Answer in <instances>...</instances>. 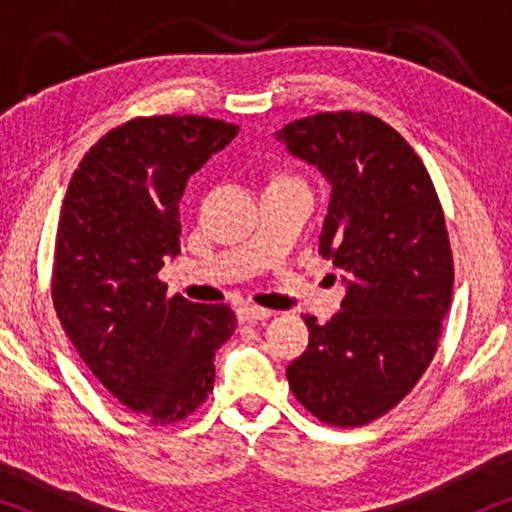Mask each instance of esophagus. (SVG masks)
I'll return each mask as SVG.
<instances>
[{
	"label": "esophagus",
	"instance_id": "esophagus-1",
	"mask_svg": "<svg viewBox=\"0 0 512 512\" xmlns=\"http://www.w3.org/2000/svg\"><path fill=\"white\" fill-rule=\"evenodd\" d=\"M272 317V310H265V307H256V305H242L240 310H237V319L242 321V324H251V321H265Z\"/></svg>",
	"mask_w": 512,
	"mask_h": 512
}]
</instances>
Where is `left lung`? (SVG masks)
Instances as JSON below:
<instances>
[{"label": "left lung", "instance_id": "obj_1", "mask_svg": "<svg viewBox=\"0 0 512 512\" xmlns=\"http://www.w3.org/2000/svg\"><path fill=\"white\" fill-rule=\"evenodd\" d=\"M331 186L319 254L345 272L342 310L286 368L293 396L331 426H363L415 387L436 354L454 265L433 181L380 118L326 111L275 132Z\"/></svg>", "mask_w": 512, "mask_h": 512}]
</instances>
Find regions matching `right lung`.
<instances>
[{"label":"right lung","mask_w":512,"mask_h":512,"mask_svg":"<svg viewBox=\"0 0 512 512\" xmlns=\"http://www.w3.org/2000/svg\"><path fill=\"white\" fill-rule=\"evenodd\" d=\"M240 128L207 116L132 118L76 167L53 254V305L83 363L151 424L191 415L214 389V354L235 331L228 305L165 298L179 254L186 181Z\"/></svg>","instance_id":"right-lung-1"}]
</instances>
